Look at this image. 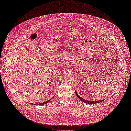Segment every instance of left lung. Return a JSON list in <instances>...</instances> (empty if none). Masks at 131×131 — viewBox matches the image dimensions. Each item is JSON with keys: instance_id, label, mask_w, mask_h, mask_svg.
I'll return each instance as SVG.
<instances>
[{"instance_id": "8db88e82", "label": "left lung", "mask_w": 131, "mask_h": 131, "mask_svg": "<svg viewBox=\"0 0 131 131\" xmlns=\"http://www.w3.org/2000/svg\"><path fill=\"white\" fill-rule=\"evenodd\" d=\"M75 93H76V96H78V98H79V99H80V100H81V101H82V102H84V103H89V104H92V103H100V102H101L103 101V100H103L96 101H92L85 100H84V99H83V98L81 97L80 96V95H79L77 94V93L75 92Z\"/></svg>"}]
</instances>
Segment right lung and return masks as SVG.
<instances>
[{"instance_id":"1","label":"right lung","mask_w":131,"mask_h":131,"mask_svg":"<svg viewBox=\"0 0 131 131\" xmlns=\"http://www.w3.org/2000/svg\"><path fill=\"white\" fill-rule=\"evenodd\" d=\"M52 99H50V100H48V101H46V102H44V103H40V104H41V105H44V104H46V103H48L49 101H50V100H51Z\"/></svg>"}]
</instances>
